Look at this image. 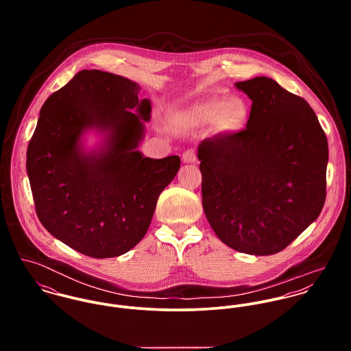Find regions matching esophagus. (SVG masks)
<instances>
[{"label": "esophagus", "mask_w": 351, "mask_h": 351, "mask_svg": "<svg viewBox=\"0 0 351 351\" xmlns=\"http://www.w3.org/2000/svg\"><path fill=\"white\" fill-rule=\"evenodd\" d=\"M182 160L184 163H196L197 162V156L196 152L193 150H186L182 154Z\"/></svg>", "instance_id": "obj_1"}]
</instances>
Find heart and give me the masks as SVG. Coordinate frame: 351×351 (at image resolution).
I'll use <instances>...</instances> for the list:
<instances>
[{
  "instance_id": "obj_1",
  "label": "heart",
  "mask_w": 351,
  "mask_h": 351,
  "mask_svg": "<svg viewBox=\"0 0 351 351\" xmlns=\"http://www.w3.org/2000/svg\"><path fill=\"white\" fill-rule=\"evenodd\" d=\"M250 117V106L242 99H215L178 110L174 120L178 124H210L217 121L223 132L235 134L245 128Z\"/></svg>"
}]
</instances>
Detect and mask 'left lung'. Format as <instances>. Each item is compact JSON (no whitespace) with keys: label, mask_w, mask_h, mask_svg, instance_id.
<instances>
[{"label":"left lung","mask_w":351,"mask_h":351,"mask_svg":"<svg viewBox=\"0 0 351 351\" xmlns=\"http://www.w3.org/2000/svg\"><path fill=\"white\" fill-rule=\"evenodd\" d=\"M252 101L246 130L197 149L205 216L228 247L284 250L320 215L328 143L309 106L267 77L237 82Z\"/></svg>","instance_id":"1"}]
</instances>
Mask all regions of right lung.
I'll use <instances>...</instances> for the list:
<instances>
[{"label": "right lung", "mask_w": 351, "mask_h": 351, "mask_svg": "<svg viewBox=\"0 0 351 351\" xmlns=\"http://www.w3.org/2000/svg\"><path fill=\"white\" fill-rule=\"evenodd\" d=\"M139 84L82 70L43 104L27 150V173L40 223L92 258H113L146 235L156 201L180 170V156L138 150L151 119ZM99 142L89 148L86 135Z\"/></svg>", "instance_id": "add662e5"}]
</instances>
